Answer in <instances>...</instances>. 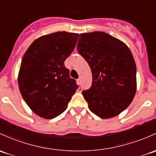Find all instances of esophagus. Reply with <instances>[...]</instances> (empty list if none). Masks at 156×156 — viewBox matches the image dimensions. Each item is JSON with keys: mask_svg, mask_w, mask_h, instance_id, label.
I'll return each mask as SVG.
<instances>
[{"mask_svg": "<svg viewBox=\"0 0 156 156\" xmlns=\"http://www.w3.org/2000/svg\"><path fill=\"white\" fill-rule=\"evenodd\" d=\"M81 78H78V79L77 80V83H78V85H81Z\"/></svg>", "mask_w": 156, "mask_h": 156, "instance_id": "34e87169", "label": "esophagus"}]
</instances>
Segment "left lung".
Instances as JSON below:
<instances>
[{"label":"left lung","mask_w":156,"mask_h":156,"mask_svg":"<svg viewBox=\"0 0 156 156\" xmlns=\"http://www.w3.org/2000/svg\"><path fill=\"white\" fill-rule=\"evenodd\" d=\"M77 49L89 64L92 86L82 94L96 116L119 115L133 100L137 90L136 64L129 47L100 31L80 34Z\"/></svg>","instance_id":"1"}]
</instances>
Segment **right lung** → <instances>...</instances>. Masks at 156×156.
I'll list each match as a JSON object with an SVG mask.
<instances>
[{"instance_id": "right-lung-1", "label": "right lung", "mask_w": 156, "mask_h": 156, "mask_svg": "<svg viewBox=\"0 0 156 156\" xmlns=\"http://www.w3.org/2000/svg\"><path fill=\"white\" fill-rule=\"evenodd\" d=\"M78 35L62 31L42 36L22 57L19 90L31 111L40 117L52 119L61 114L78 89L64 61L75 48Z\"/></svg>"}]
</instances>
